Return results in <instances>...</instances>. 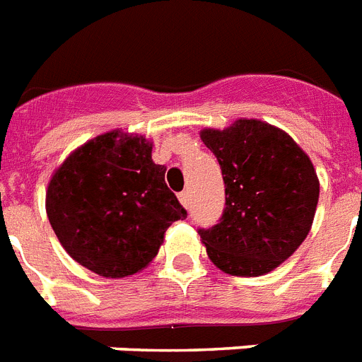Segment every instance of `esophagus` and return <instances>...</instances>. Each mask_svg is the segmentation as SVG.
I'll return each mask as SVG.
<instances>
[{"label":"esophagus","instance_id":"1","mask_svg":"<svg viewBox=\"0 0 362 362\" xmlns=\"http://www.w3.org/2000/svg\"><path fill=\"white\" fill-rule=\"evenodd\" d=\"M179 202H181L183 207H188V205H190V192H188V190L179 192Z\"/></svg>","mask_w":362,"mask_h":362}]
</instances>
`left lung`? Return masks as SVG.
Masks as SVG:
<instances>
[{"label":"left lung","mask_w":362,"mask_h":362,"mask_svg":"<svg viewBox=\"0 0 362 362\" xmlns=\"http://www.w3.org/2000/svg\"><path fill=\"white\" fill-rule=\"evenodd\" d=\"M202 140L226 185L222 216L198 231L209 259L231 276H262L309 235L320 194L315 166L285 131L261 120L203 129Z\"/></svg>","instance_id":"8db88e82"}]
</instances>
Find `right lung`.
Instances as JSON below:
<instances>
[{"instance_id":"right-lung-1","label":"right lung","mask_w":362,"mask_h":362,"mask_svg":"<svg viewBox=\"0 0 362 362\" xmlns=\"http://www.w3.org/2000/svg\"><path fill=\"white\" fill-rule=\"evenodd\" d=\"M151 160V142L118 131L81 146L53 174L49 223L74 261L103 277L133 276L187 211Z\"/></svg>"}]
</instances>
